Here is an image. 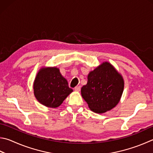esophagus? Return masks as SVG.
I'll use <instances>...</instances> for the list:
<instances>
[{
    "mask_svg": "<svg viewBox=\"0 0 153 153\" xmlns=\"http://www.w3.org/2000/svg\"><path fill=\"white\" fill-rule=\"evenodd\" d=\"M80 90H81V88H80V86H76V87H75V88H74V90L76 91H79Z\"/></svg>",
    "mask_w": 153,
    "mask_h": 153,
    "instance_id": "obj_1",
    "label": "esophagus"
}]
</instances>
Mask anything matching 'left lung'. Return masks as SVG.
Instances as JSON below:
<instances>
[{
	"label": "left lung",
	"instance_id": "obj_1",
	"mask_svg": "<svg viewBox=\"0 0 153 153\" xmlns=\"http://www.w3.org/2000/svg\"><path fill=\"white\" fill-rule=\"evenodd\" d=\"M124 86L121 74L112 64L105 62L89 73L87 84L83 85L81 94L91 110L102 114L118 104Z\"/></svg>",
	"mask_w": 153,
	"mask_h": 153
}]
</instances>
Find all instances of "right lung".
<instances>
[{
	"label": "right lung",
	"mask_w": 153,
	"mask_h": 153,
	"mask_svg": "<svg viewBox=\"0 0 153 153\" xmlns=\"http://www.w3.org/2000/svg\"><path fill=\"white\" fill-rule=\"evenodd\" d=\"M33 91L39 103L49 108H57L73 90L67 79L56 67L42 68L38 71L33 83Z\"/></svg>",
	"instance_id": "1"
}]
</instances>
